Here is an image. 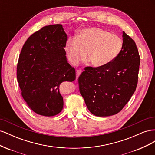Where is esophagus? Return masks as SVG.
<instances>
[{"label": "esophagus", "instance_id": "1", "mask_svg": "<svg viewBox=\"0 0 155 155\" xmlns=\"http://www.w3.org/2000/svg\"><path fill=\"white\" fill-rule=\"evenodd\" d=\"M81 74V70H78L76 71V80L78 79L79 76H80Z\"/></svg>", "mask_w": 155, "mask_h": 155}]
</instances>
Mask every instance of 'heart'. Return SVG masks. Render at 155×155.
<instances>
[{
	"instance_id": "1",
	"label": "heart",
	"mask_w": 155,
	"mask_h": 155,
	"mask_svg": "<svg viewBox=\"0 0 155 155\" xmlns=\"http://www.w3.org/2000/svg\"><path fill=\"white\" fill-rule=\"evenodd\" d=\"M123 48V40L97 27L81 30L76 37L69 38L65 44L67 58L73 64L85 58L92 66L101 67L112 62Z\"/></svg>"
}]
</instances>
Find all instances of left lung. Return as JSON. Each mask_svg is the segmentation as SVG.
<instances>
[{
	"instance_id": "left-lung-1",
	"label": "left lung",
	"mask_w": 155,
	"mask_h": 155,
	"mask_svg": "<svg viewBox=\"0 0 155 155\" xmlns=\"http://www.w3.org/2000/svg\"><path fill=\"white\" fill-rule=\"evenodd\" d=\"M140 58L135 42L123 31V48L110 63L87 67L78 78L79 92L92 114L118 113L137 88Z\"/></svg>"
}]
</instances>
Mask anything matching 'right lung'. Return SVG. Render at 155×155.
<instances>
[{"label":"right lung","mask_w":155,"mask_h":155,"mask_svg":"<svg viewBox=\"0 0 155 155\" xmlns=\"http://www.w3.org/2000/svg\"><path fill=\"white\" fill-rule=\"evenodd\" d=\"M67 35L61 25H48L31 35L23 45L17 68L21 95L35 113L59 114L63 107L59 85L73 81L76 71L67 62Z\"/></svg>","instance_id":"add662e5"}]
</instances>
